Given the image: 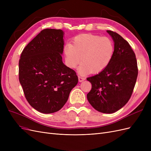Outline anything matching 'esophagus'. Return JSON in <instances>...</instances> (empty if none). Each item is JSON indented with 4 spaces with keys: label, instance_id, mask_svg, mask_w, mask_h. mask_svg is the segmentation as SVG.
<instances>
[{
    "label": "esophagus",
    "instance_id": "esophagus-1",
    "mask_svg": "<svg viewBox=\"0 0 151 151\" xmlns=\"http://www.w3.org/2000/svg\"><path fill=\"white\" fill-rule=\"evenodd\" d=\"M78 78H79V82H83V81H84V80H85V78L84 77H83V76H79L78 77Z\"/></svg>",
    "mask_w": 151,
    "mask_h": 151
}]
</instances>
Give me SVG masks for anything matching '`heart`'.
Wrapping results in <instances>:
<instances>
[{"label": "heart", "mask_w": 151, "mask_h": 151, "mask_svg": "<svg viewBox=\"0 0 151 151\" xmlns=\"http://www.w3.org/2000/svg\"><path fill=\"white\" fill-rule=\"evenodd\" d=\"M114 51L115 46L110 38L92 34L77 36L73 45L67 43L64 47L65 62L68 67L76 68L82 57L83 62L78 68L81 74L104 70L112 60Z\"/></svg>", "instance_id": "obj_1"}]
</instances>
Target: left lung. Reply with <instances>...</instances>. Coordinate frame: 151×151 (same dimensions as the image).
I'll return each mask as SVG.
<instances>
[{"label": "left lung", "mask_w": 151, "mask_h": 151, "mask_svg": "<svg viewBox=\"0 0 151 151\" xmlns=\"http://www.w3.org/2000/svg\"><path fill=\"white\" fill-rule=\"evenodd\" d=\"M107 32L115 43L113 57L104 70L87 78L92 84L87 98L97 111L113 113L130 99L138 76V67L135 54L129 43L116 32Z\"/></svg>", "instance_id": "obj_1"}]
</instances>
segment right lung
<instances>
[{
    "instance_id": "1",
    "label": "right lung",
    "mask_w": 151,
    "mask_h": 151,
    "mask_svg": "<svg viewBox=\"0 0 151 151\" xmlns=\"http://www.w3.org/2000/svg\"><path fill=\"white\" fill-rule=\"evenodd\" d=\"M63 32L45 29L22 50L19 79L27 101L43 113L58 111L78 83L76 72L63 64Z\"/></svg>"
}]
</instances>
